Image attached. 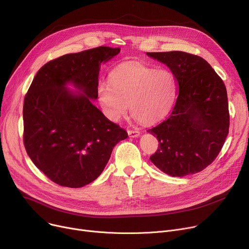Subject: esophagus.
<instances>
[{
    "instance_id": "obj_1",
    "label": "esophagus",
    "mask_w": 249,
    "mask_h": 249,
    "mask_svg": "<svg viewBox=\"0 0 249 249\" xmlns=\"http://www.w3.org/2000/svg\"><path fill=\"white\" fill-rule=\"evenodd\" d=\"M128 135L130 137H138L140 135V132L138 131V130H128Z\"/></svg>"
}]
</instances>
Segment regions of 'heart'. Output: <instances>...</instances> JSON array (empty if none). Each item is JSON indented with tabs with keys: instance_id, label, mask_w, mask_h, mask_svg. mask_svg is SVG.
<instances>
[{
	"instance_id": "heart-1",
	"label": "heart",
	"mask_w": 249,
	"mask_h": 249,
	"mask_svg": "<svg viewBox=\"0 0 249 249\" xmlns=\"http://www.w3.org/2000/svg\"><path fill=\"white\" fill-rule=\"evenodd\" d=\"M176 77L167 70H156L139 62H126L114 70L110 82L98 86L103 111L118 121L127 112L143 124L159 122L171 111L177 96Z\"/></svg>"
}]
</instances>
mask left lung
I'll return each instance as SVG.
<instances>
[{"instance_id":"1","label":"left lung","mask_w":249,"mask_h":249,"mask_svg":"<svg viewBox=\"0 0 249 249\" xmlns=\"http://www.w3.org/2000/svg\"><path fill=\"white\" fill-rule=\"evenodd\" d=\"M146 54L166 64L178 86L171 115L147 130L160 143L150 160L172 177L199 173L215 160L229 132L226 87L201 56L184 51Z\"/></svg>"}]
</instances>
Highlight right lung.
<instances>
[{"label":"right lung","mask_w":249,"mask_h":249,"mask_svg":"<svg viewBox=\"0 0 249 249\" xmlns=\"http://www.w3.org/2000/svg\"><path fill=\"white\" fill-rule=\"evenodd\" d=\"M120 48L100 46L45 63L24 99V146L33 163L55 184L81 188L104 171L114 146L128 137L90 102L99 71ZM71 82L85 95L65 88Z\"/></svg>","instance_id":"1"}]
</instances>
